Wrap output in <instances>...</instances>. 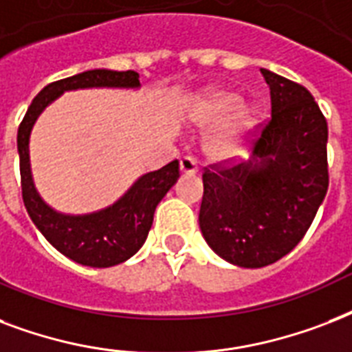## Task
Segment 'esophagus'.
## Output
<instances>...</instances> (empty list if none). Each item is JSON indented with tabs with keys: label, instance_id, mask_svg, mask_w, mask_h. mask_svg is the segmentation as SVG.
I'll list each match as a JSON object with an SVG mask.
<instances>
[{
	"label": "esophagus",
	"instance_id": "esophagus-1",
	"mask_svg": "<svg viewBox=\"0 0 352 352\" xmlns=\"http://www.w3.org/2000/svg\"><path fill=\"white\" fill-rule=\"evenodd\" d=\"M179 168H182V173L184 174H196L198 173V162H196V157H192V156L182 157V162H179Z\"/></svg>",
	"mask_w": 352,
	"mask_h": 352
}]
</instances>
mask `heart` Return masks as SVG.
I'll list each match as a JSON object with an SVG mask.
<instances>
[{"mask_svg":"<svg viewBox=\"0 0 352 352\" xmlns=\"http://www.w3.org/2000/svg\"><path fill=\"white\" fill-rule=\"evenodd\" d=\"M241 104V97L233 91H228V89H213L209 91L200 99L198 102V119L204 122H213L219 121V119H224L230 113L239 108ZM253 122L252 111H241L236 119L226 124L222 130H220L217 135L211 141V152L214 156L219 157H228L233 156L239 152V133L241 130H244L246 126H250Z\"/></svg>","mask_w":352,"mask_h":352,"instance_id":"b5f03b06","label":"heart"}]
</instances>
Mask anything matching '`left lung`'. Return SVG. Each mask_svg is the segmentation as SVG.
Segmentation results:
<instances>
[{
    "label": "left lung",
    "mask_w": 352,
    "mask_h": 352,
    "mask_svg": "<svg viewBox=\"0 0 352 352\" xmlns=\"http://www.w3.org/2000/svg\"><path fill=\"white\" fill-rule=\"evenodd\" d=\"M261 73L272 117L253 139V160L213 163L201 174V235L242 268H263L292 252L329 189V130L320 106L301 84Z\"/></svg>",
    "instance_id": "left-lung-1"
}]
</instances>
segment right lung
Listing matches in <instances>:
<instances>
[{"mask_svg":"<svg viewBox=\"0 0 352 352\" xmlns=\"http://www.w3.org/2000/svg\"><path fill=\"white\" fill-rule=\"evenodd\" d=\"M78 88H139V73L91 69L47 84L34 97L18 128L21 196L27 213L51 246L78 264L108 268L124 263L143 246L156 206L179 178V163L174 160L160 170L141 176L121 200L99 213L82 217L56 213L40 198L32 184L29 135L45 106L67 89Z\"/></svg>","mask_w":352,"mask_h":352,"instance_id":"right-lung-1","label":"right lung"}]
</instances>
